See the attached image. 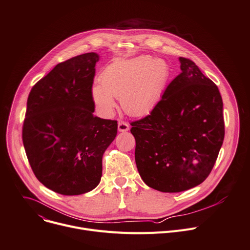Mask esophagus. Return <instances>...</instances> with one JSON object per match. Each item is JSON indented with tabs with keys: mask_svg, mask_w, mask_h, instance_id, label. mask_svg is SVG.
I'll return each instance as SVG.
<instances>
[{
	"mask_svg": "<svg viewBox=\"0 0 250 250\" xmlns=\"http://www.w3.org/2000/svg\"><path fill=\"white\" fill-rule=\"evenodd\" d=\"M118 128H119V131H127L129 129V125L127 123L125 122H119V125H118Z\"/></svg>",
	"mask_w": 250,
	"mask_h": 250,
	"instance_id": "34e87169",
	"label": "esophagus"
}]
</instances>
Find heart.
<instances>
[{"instance_id": "1", "label": "heart", "mask_w": 250, "mask_h": 250, "mask_svg": "<svg viewBox=\"0 0 250 250\" xmlns=\"http://www.w3.org/2000/svg\"><path fill=\"white\" fill-rule=\"evenodd\" d=\"M170 67L163 60L142 55L118 60L103 70L90 89L92 99L104 117L110 118L117 107L116 99L131 117H146L161 103L170 79Z\"/></svg>"}]
</instances>
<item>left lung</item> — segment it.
<instances>
[{"label":"left lung","mask_w":250,"mask_h":250,"mask_svg":"<svg viewBox=\"0 0 250 250\" xmlns=\"http://www.w3.org/2000/svg\"><path fill=\"white\" fill-rule=\"evenodd\" d=\"M146 118L132 122L135 164L145 184L163 192L192 188L209 175L224 139L218 87L190 60Z\"/></svg>","instance_id":"left-lung-1"}]
</instances>
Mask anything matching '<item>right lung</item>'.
I'll list each match as a JSON object with an SVG mask.
<instances>
[{
  "label": "right lung",
  "mask_w": 250,
  "mask_h": 250,
  "mask_svg": "<svg viewBox=\"0 0 250 250\" xmlns=\"http://www.w3.org/2000/svg\"><path fill=\"white\" fill-rule=\"evenodd\" d=\"M100 56L87 53L58 63L32 88L22 125L30 166L49 189L79 195L98 187L103 155L118 122L95 117L90 95Z\"/></svg>",
  "instance_id": "add662e5"
}]
</instances>
